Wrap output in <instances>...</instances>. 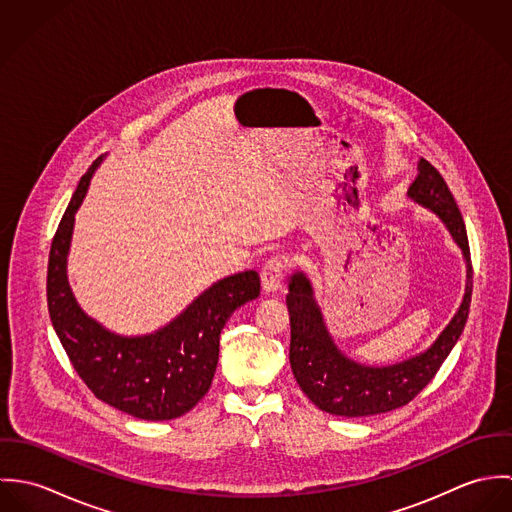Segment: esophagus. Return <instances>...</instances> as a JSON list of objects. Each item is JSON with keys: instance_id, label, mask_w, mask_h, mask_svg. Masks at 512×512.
I'll list each match as a JSON object with an SVG mask.
<instances>
[{"instance_id": "esophagus-1", "label": "esophagus", "mask_w": 512, "mask_h": 512, "mask_svg": "<svg viewBox=\"0 0 512 512\" xmlns=\"http://www.w3.org/2000/svg\"><path fill=\"white\" fill-rule=\"evenodd\" d=\"M286 272H288V264L284 258L280 256H272L264 266H262V272H260V280H262V288L266 292H276L282 288V282L286 278Z\"/></svg>"}]
</instances>
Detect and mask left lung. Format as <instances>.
<instances>
[{"label":"left lung","instance_id":"1","mask_svg":"<svg viewBox=\"0 0 512 512\" xmlns=\"http://www.w3.org/2000/svg\"><path fill=\"white\" fill-rule=\"evenodd\" d=\"M418 169L420 173L410 185L408 197L438 213L463 250L467 260V290L463 303L438 341L424 355L400 365L370 368L345 359L337 351L323 325L321 311L313 301L307 278L295 274L286 297L292 327L290 365L299 388L323 412L359 418L406 406L436 376L465 327L473 290V266L465 222L438 169L424 157Z\"/></svg>","mask_w":512,"mask_h":512}]
</instances>
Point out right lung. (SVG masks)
<instances>
[{
  "mask_svg": "<svg viewBox=\"0 0 512 512\" xmlns=\"http://www.w3.org/2000/svg\"><path fill=\"white\" fill-rule=\"evenodd\" d=\"M100 159L82 175L49 252L47 305L76 374L108 406L140 420L187 414L211 388L219 363L220 331L234 309L260 295L254 270L220 280L175 321L147 337H118L86 317L67 282L74 213Z\"/></svg>",
  "mask_w": 512,
  "mask_h": 512,
  "instance_id": "1",
  "label": "right lung"
}]
</instances>
